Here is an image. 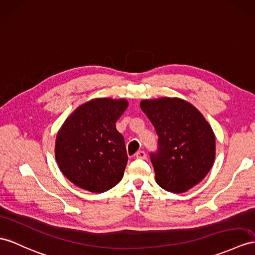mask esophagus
<instances>
[{"label": "esophagus", "mask_w": 255, "mask_h": 255, "mask_svg": "<svg viewBox=\"0 0 255 255\" xmlns=\"http://www.w3.org/2000/svg\"><path fill=\"white\" fill-rule=\"evenodd\" d=\"M136 158L137 159H146V152L144 150H139L136 152Z\"/></svg>", "instance_id": "obj_1"}]
</instances>
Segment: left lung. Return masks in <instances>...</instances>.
<instances>
[{"label":"left lung","instance_id":"left-lung-1","mask_svg":"<svg viewBox=\"0 0 255 255\" xmlns=\"http://www.w3.org/2000/svg\"><path fill=\"white\" fill-rule=\"evenodd\" d=\"M140 108L158 134V151L150 153L156 182L182 194L199 184L215 159V135L194 105L177 97L144 99Z\"/></svg>","mask_w":255,"mask_h":255}]
</instances>
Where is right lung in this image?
Segmentation results:
<instances>
[{"instance_id":"obj_1","label":"right lung","mask_w":255,"mask_h":255,"mask_svg":"<svg viewBox=\"0 0 255 255\" xmlns=\"http://www.w3.org/2000/svg\"><path fill=\"white\" fill-rule=\"evenodd\" d=\"M124 98H95L67 118L56 136L55 158L63 174L78 187L101 194L119 183L128 163L116 122L128 108Z\"/></svg>"}]
</instances>
